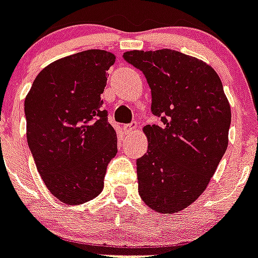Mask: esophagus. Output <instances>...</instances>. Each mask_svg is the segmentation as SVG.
Returning <instances> with one entry per match:
<instances>
[{
  "label": "esophagus",
  "mask_w": 258,
  "mask_h": 258,
  "mask_svg": "<svg viewBox=\"0 0 258 258\" xmlns=\"http://www.w3.org/2000/svg\"><path fill=\"white\" fill-rule=\"evenodd\" d=\"M136 128V123H130V124H124L123 125V130H124L125 134H131L134 133Z\"/></svg>",
  "instance_id": "1"
}]
</instances>
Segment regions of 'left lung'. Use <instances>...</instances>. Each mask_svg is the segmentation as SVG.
Returning a JSON list of instances; mask_svg holds the SVG:
<instances>
[{"label":"left lung","mask_w":258,"mask_h":258,"mask_svg":"<svg viewBox=\"0 0 258 258\" xmlns=\"http://www.w3.org/2000/svg\"><path fill=\"white\" fill-rule=\"evenodd\" d=\"M123 58L144 74L151 111L162 122L143 128L140 198L156 212H179L204 192L227 151L231 106L223 83L209 64L176 50H133Z\"/></svg>","instance_id":"1"}]
</instances>
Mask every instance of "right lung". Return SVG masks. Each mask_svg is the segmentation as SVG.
Returning a JSON list of instances; mask_svg holds the SVG:
<instances>
[{"mask_svg": "<svg viewBox=\"0 0 258 258\" xmlns=\"http://www.w3.org/2000/svg\"><path fill=\"white\" fill-rule=\"evenodd\" d=\"M114 62V54L104 50L64 56L37 75L25 99L27 144L37 169L66 204L96 198L118 152L116 133L100 98Z\"/></svg>", "mask_w": 258, "mask_h": 258, "instance_id": "obj_1", "label": "right lung"}]
</instances>
